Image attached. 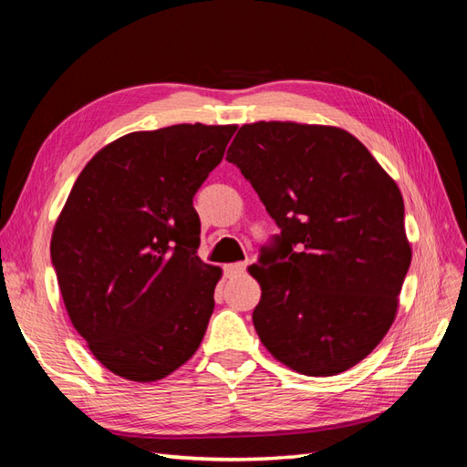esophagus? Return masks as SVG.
Here are the masks:
<instances>
[{
  "mask_svg": "<svg viewBox=\"0 0 467 467\" xmlns=\"http://www.w3.org/2000/svg\"><path fill=\"white\" fill-rule=\"evenodd\" d=\"M245 271H247V265L245 263H232V265H225L223 266L225 276H232V278L245 275Z\"/></svg>",
  "mask_w": 467,
  "mask_h": 467,
  "instance_id": "obj_1",
  "label": "esophagus"
}]
</instances>
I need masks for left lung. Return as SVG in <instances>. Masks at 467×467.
Instances as JSON below:
<instances>
[{
    "mask_svg": "<svg viewBox=\"0 0 467 467\" xmlns=\"http://www.w3.org/2000/svg\"><path fill=\"white\" fill-rule=\"evenodd\" d=\"M225 160L280 228L249 266L261 343L306 376L352 368L391 327L411 265L400 187L335 126L244 124Z\"/></svg>",
    "mask_w": 467,
    "mask_h": 467,
    "instance_id": "left-lung-1",
    "label": "left lung"
}]
</instances>
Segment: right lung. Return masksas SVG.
<instances>
[{
	"mask_svg": "<svg viewBox=\"0 0 467 467\" xmlns=\"http://www.w3.org/2000/svg\"><path fill=\"white\" fill-rule=\"evenodd\" d=\"M235 129L196 122L126 134L74 182L50 255L69 319L112 374L161 379L199 348L222 271L196 255L192 196Z\"/></svg>",
	"mask_w": 467,
	"mask_h": 467,
	"instance_id": "right-lung-1",
	"label": "right lung"
}]
</instances>
